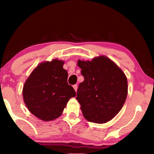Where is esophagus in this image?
I'll return each mask as SVG.
<instances>
[{
	"mask_svg": "<svg viewBox=\"0 0 154 154\" xmlns=\"http://www.w3.org/2000/svg\"><path fill=\"white\" fill-rule=\"evenodd\" d=\"M73 87V88L75 89V91H77V85H74Z\"/></svg>",
	"mask_w": 154,
	"mask_h": 154,
	"instance_id": "34e87169",
	"label": "esophagus"
}]
</instances>
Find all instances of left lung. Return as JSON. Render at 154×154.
I'll return each mask as SVG.
<instances>
[{
  "instance_id": "1",
  "label": "left lung",
  "mask_w": 154,
  "mask_h": 154,
  "mask_svg": "<svg viewBox=\"0 0 154 154\" xmlns=\"http://www.w3.org/2000/svg\"><path fill=\"white\" fill-rule=\"evenodd\" d=\"M84 77L77 97L83 117L90 122L110 121L122 109L128 95V80L115 63L105 56L77 61Z\"/></svg>"
}]
</instances>
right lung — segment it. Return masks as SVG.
Instances as JSON below:
<instances>
[{"instance_id": "add662e5", "label": "right lung", "mask_w": 154, "mask_h": 154, "mask_svg": "<svg viewBox=\"0 0 154 154\" xmlns=\"http://www.w3.org/2000/svg\"><path fill=\"white\" fill-rule=\"evenodd\" d=\"M58 59L39 64L23 89L24 102L30 112L43 121H51L61 116L69 99L76 93L67 83L68 73Z\"/></svg>"}]
</instances>
